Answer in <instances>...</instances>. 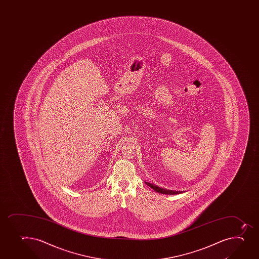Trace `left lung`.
<instances>
[{
	"mask_svg": "<svg viewBox=\"0 0 259 259\" xmlns=\"http://www.w3.org/2000/svg\"><path fill=\"white\" fill-rule=\"evenodd\" d=\"M149 187H151L152 189H154L155 192H159V193H162V194H179V193H182V192H177V191H169V190H165L164 188H160V187H157L154 184H151V183H149V182H145Z\"/></svg>",
	"mask_w": 259,
	"mask_h": 259,
	"instance_id": "8db88e82",
	"label": "left lung"
}]
</instances>
